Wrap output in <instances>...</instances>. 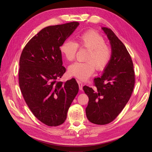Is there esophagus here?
<instances>
[{
    "label": "esophagus",
    "instance_id": "obj_1",
    "mask_svg": "<svg viewBox=\"0 0 152 152\" xmlns=\"http://www.w3.org/2000/svg\"><path fill=\"white\" fill-rule=\"evenodd\" d=\"M77 82L78 85H79V89L82 90V89H83V83H81V81L80 80H79V79H77Z\"/></svg>",
    "mask_w": 152,
    "mask_h": 152
}]
</instances>
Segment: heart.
Returning a JSON list of instances; mask_svg holds the SVG:
<instances>
[{"instance_id":"1","label":"heart","mask_w":152,"mask_h":152,"mask_svg":"<svg viewBox=\"0 0 152 152\" xmlns=\"http://www.w3.org/2000/svg\"><path fill=\"white\" fill-rule=\"evenodd\" d=\"M76 42L66 40L61 45L60 49L62 55L69 61L74 60L78 47L88 49L86 62H76L68 68L69 75L81 80L90 77L95 69L98 71L104 70L110 62L112 53L106 45L105 39L97 32L89 30L77 36Z\"/></svg>"}]
</instances>
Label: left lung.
Here are the masks:
<instances>
[{
  "label": "left lung",
  "instance_id": "1",
  "mask_svg": "<svg viewBox=\"0 0 152 152\" xmlns=\"http://www.w3.org/2000/svg\"><path fill=\"white\" fill-rule=\"evenodd\" d=\"M102 29L110 41L112 56L103 75L94 79V87H83L89 97L86 108L87 118L98 125L111 123L121 112L135 84L133 63L126 47L111 29Z\"/></svg>",
  "mask_w": 152,
  "mask_h": 152
}]
</instances>
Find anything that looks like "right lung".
Listing matches in <instances>:
<instances>
[{
	"label": "right lung",
	"instance_id": "obj_1",
	"mask_svg": "<svg viewBox=\"0 0 152 152\" xmlns=\"http://www.w3.org/2000/svg\"><path fill=\"white\" fill-rule=\"evenodd\" d=\"M76 21L47 26L26 44L20 58L19 85L31 112L49 126L65 122L79 91L75 78L57 81L65 73L60 47L73 33Z\"/></svg>",
	"mask_w": 152,
	"mask_h": 152
}]
</instances>
